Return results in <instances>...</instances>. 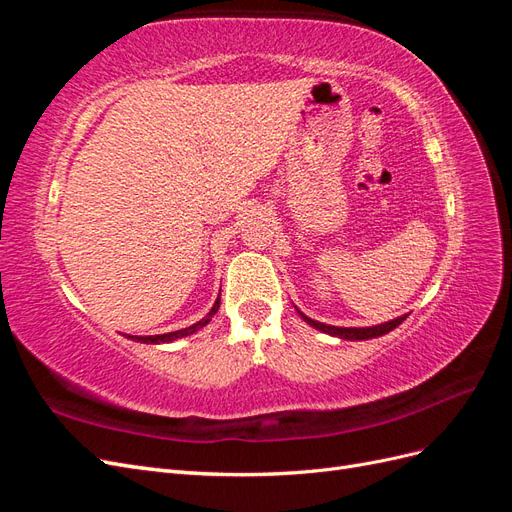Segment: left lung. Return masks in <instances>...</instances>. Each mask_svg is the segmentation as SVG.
Masks as SVG:
<instances>
[{"label":"left lung","mask_w":512,"mask_h":512,"mask_svg":"<svg viewBox=\"0 0 512 512\" xmlns=\"http://www.w3.org/2000/svg\"><path fill=\"white\" fill-rule=\"evenodd\" d=\"M299 314H301V312H299ZM301 318H303L307 324H312L314 329L324 331V333H329V335H335V337H342V339H371V337H380V335H384V333L393 331V329L399 327V324L404 322L408 316H399V318H395V320L378 324V327H365V329H356V327H331V324L316 322V320H312V318H307L305 314H301Z\"/></svg>","instance_id":"1"}]
</instances>
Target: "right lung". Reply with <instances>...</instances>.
Masks as SVG:
<instances>
[{
  "instance_id": "obj_1",
  "label": "right lung",
  "mask_w": 512,
  "mask_h": 512,
  "mask_svg": "<svg viewBox=\"0 0 512 512\" xmlns=\"http://www.w3.org/2000/svg\"><path fill=\"white\" fill-rule=\"evenodd\" d=\"M218 307H220V297H218V301H215V305L211 307V312H209L203 320L192 324V327H188V329L173 331V333H164V335H145V337H141V335H128V337L134 339V342H141V344H164V342H173V339H179V337H185V335H192V333H196L198 329H203L205 324L211 322L213 314L218 312Z\"/></svg>"
}]
</instances>
